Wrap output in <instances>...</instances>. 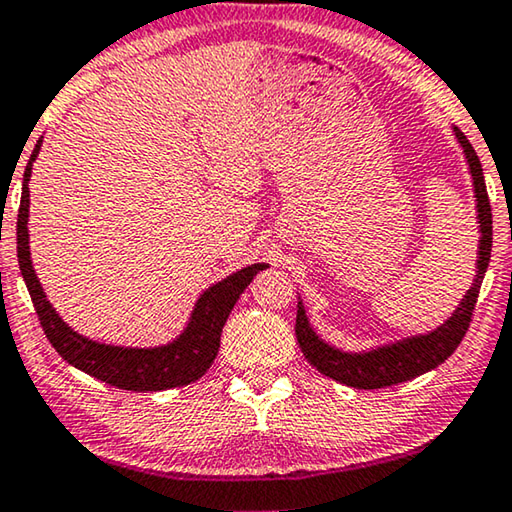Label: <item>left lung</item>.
Returning <instances> with one entry per match:
<instances>
[{
	"label": "left lung",
	"mask_w": 512,
	"mask_h": 512,
	"mask_svg": "<svg viewBox=\"0 0 512 512\" xmlns=\"http://www.w3.org/2000/svg\"><path fill=\"white\" fill-rule=\"evenodd\" d=\"M456 136L467 154L469 173L474 177V193L478 202V223H481V243H478V275L474 285L469 287L467 296L462 298L460 307L449 321L433 332L421 337L403 339L392 346L376 348L371 353H342L337 348L328 346L323 339L316 337V332L307 323V316L303 305L298 303L296 314V337L300 344V351L307 358L312 367L319 369L323 376H328L337 383H344L348 387L358 389H380L389 385H399L405 380H412L421 376V373L435 369L442 364L449 355L456 351L458 344L465 337V332L472 323V314L478 300V291H481L483 275L488 271L490 253H492V209L488 189H485L483 168L478 161V154L474 152L472 143L467 136L460 132L458 127Z\"/></svg>",
	"instance_id": "left-lung-1"
}]
</instances>
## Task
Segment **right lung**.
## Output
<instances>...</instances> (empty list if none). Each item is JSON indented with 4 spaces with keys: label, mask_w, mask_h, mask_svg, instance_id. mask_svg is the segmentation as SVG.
Segmentation results:
<instances>
[{
    "label": "right lung",
    "mask_w": 512,
    "mask_h": 512,
    "mask_svg": "<svg viewBox=\"0 0 512 512\" xmlns=\"http://www.w3.org/2000/svg\"><path fill=\"white\" fill-rule=\"evenodd\" d=\"M40 143L43 141L36 143L29 164L24 168L18 212V262L22 278L27 282L31 303L36 307L40 326H43L45 337L50 339L56 353L72 367L88 373V376L102 380L111 387L132 389V392H161V389L189 385L200 376H205V371L216 360L218 348H221V332L234 303L243 294V289L250 285V280L266 269V264L246 266V269L232 273L230 278L221 280L218 285L209 287L198 298L189 326L168 346L120 348L97 344L77 335L75 330L61 321L50 300L45 298V291L40 287L29 257V177Z\"/></svg>",
    "instance_id": "add662e5"
}]
</instances>
